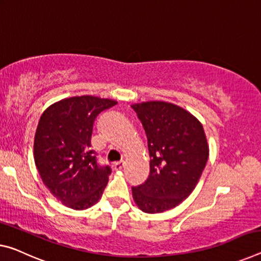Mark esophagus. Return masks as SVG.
Wrapping results in <instances>:
<instances>
[{
    "label": "esophagus",
    "instance_id": "1",
    "mask_svg": "<svg viewBox=\"0 0 261 261\" xmlns=\"http://www.w3.org/2000/svg\"><path fill=\"white\" fill-rule=\"evenodd\" d=\"M124 166V163L123 161H119V163H114L111 165V167H113L114 171H119V169H122Z\"/></svg>",
    "mask_w": 261,
    "mask_h": 261
}]
</instances>
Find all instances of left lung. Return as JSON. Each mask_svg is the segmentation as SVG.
<instances>
[{"mask_svg":"<svg viewBox=\"0 0 261 261\" xmlns=\"http://www.w3.org/2000/svg\"><path fill=\"white\" fill-rule=\"evenodd\" d=\"M150 152V174L132 187L140 210L164 213L187 198L205 167L209 146L202 124L187 110L161 101L132 105Z\"/></svg>","mask_w":261,"mask_h":261,"instance_id":"1","label":"left lung"}]
</instances>
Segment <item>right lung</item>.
Returning <instances> with one entry per match:
<instances>
[{"label": "right lung", "mask_w": 261, "mask_h": 261, "mask_svg": "<svg viewBox=\"0 0 261 261\" xmlns=\"http://www.w3.org/2000/svg\"><path fill=\"white\" fill-rule=\"evenodd\" d=\"M116 105L84 95L57 102L41 115L34 144L36 166L44 185L68 208L92 206L108 184L111 168L97 164L90 140L97 116Z\"/></svg>", "instance_id": "add662e5"}]
</instances>
